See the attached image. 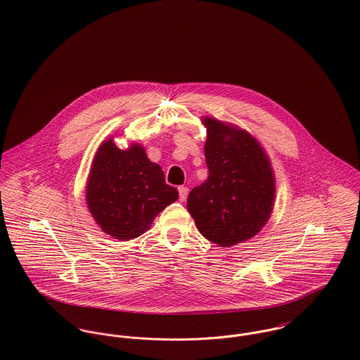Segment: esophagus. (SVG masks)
<instances>
[{"label": "esophagus", "instance_id": "obj_1", "mask_svg": "<svg viewBox=\"0 0 360 360\" xmlns=\"http://www.w3.org/2000/svg\"><path fill=\"white\" fill-rule=\"evenodd\" d=\"M178 192H179V200L181 201H185L188 198V193H189V189L186 186H179L178 188Z\"/></svg>", "mask_w": 360, "mask_h": 360}]
</instances>
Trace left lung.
<instances>
[{
  "mask_svg": "<svg viewBox=\"0 0 360 360\" xmlns=\"http://www.w3.org/2000/svg\"><path fill=\"white\" fill-rule=\"evenodd\" d=\"M204 146L208 178L193 188L188 210L200 233L219 247L255 236L275 199V178L259 143L245 131L210 117Z\"/></svg>",
  "mask_w": 360,
  "mask_h": 360,
  "instance_id": "1",
  "label": "left lung"
}]
</instances>
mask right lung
Segmentation results:
<instances>
[{"label": "right lung", "instance_id": "obj_1", "mask_svg": "<svg viewBox=\"0 0 360 360\" xmlns=\"http://www.w3.org/2000/svg\"><path fill=\"white\" fill-rule=\"evenodd\" d=\"M176 199L178 191L165 184L160 165L146 158L142 146L121 150L112 139L101 145L86 185V202L103 232L121 241L135 239Z\"/></svg>", "mask_w": 360, "mask_h": 360}]
</instances>
